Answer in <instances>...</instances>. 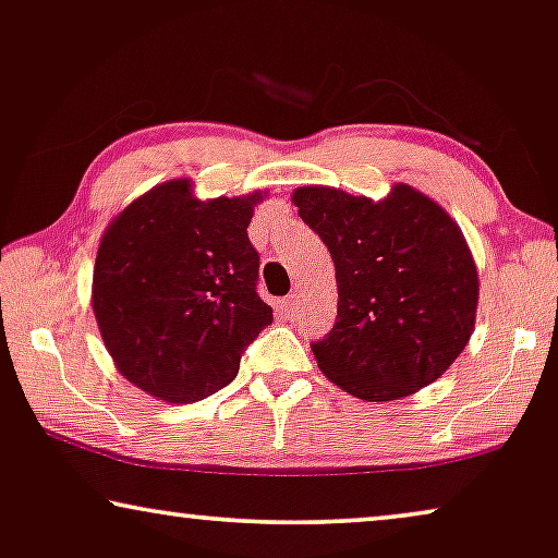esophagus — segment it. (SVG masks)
Listing matches in <instances>:
<instances>
[{"instance_id":"1","label":"esophagus","mask_w":558,"mask_h":558,"mask_svg":"<svg viewBox=\"0 0 558 558\" xmlns=\"http://www.w3.org/2000/svg\"><path fill=\"white\" fill-rule=\"evenodd\" d=\"M298 307H301V293H290L286 301H282V311H286L288 318H293L298 313Z\"/></svg>"}]
</instances>
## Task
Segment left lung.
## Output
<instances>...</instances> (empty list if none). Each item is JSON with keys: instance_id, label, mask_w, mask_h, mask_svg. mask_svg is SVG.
Returning a JSON list of instances; mask_svg holds the SVG:
<instances>
[{"instance_id": "1", "label": "left lung", "mask_w": 558, "mask_h": 558, "mask_svg": "<svg viewBox=\"0 0 558 558\" xmlns=\"http://www.w3.org/2000/svg\"><path fill=\"white\" fill-rule=\"evenodd\" d=\"M330 251L336 326L311 345L318 368L363 401H396L444 376L469 343L478 270L461 228L398 182L388 197L307 185L293 193Z\"/></svg>"}]
</instances>
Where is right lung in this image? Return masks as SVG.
Listing matches in <instances>:
<instances>
[{
	"label": "right lung",
	"mask_w": 558,
	"mask_h": 558,
	"mask_svg": "<svg viewBox=\"0 0 558 558\" xmlns=\"http://www.w3.org/2000/svg\"><path fill=\"white\" fill-rule=\"evenodd\" d=\"M260 199H197L193 182L170 180L107 226L93 276L99 336L122 376L157 401L218 393L272 323L247 238Z\"/></svg>",
	"instance_id": "right-lung-1"
}]
</instances>
